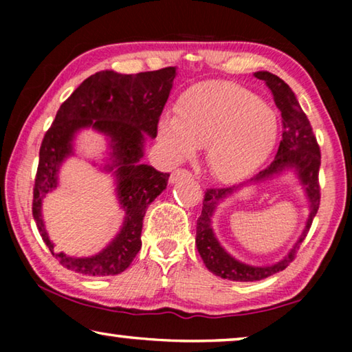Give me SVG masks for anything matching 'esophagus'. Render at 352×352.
Here are the masks:
<instances>
[{
    "label": "esophagus",
    "instance_id": "obj_1",
    "mask_svg": "<svg viewBox=\"0 0 352 352\" xmlns=\"http://www.w3.org/2000/svg\"><path fill=\"white\" fill-rule=\"evenodd\" d=\"M190 175V172H188L186 169H177V170H174L170 174V177H169V183L170 184H174V183H177L178 180H180V178H183V177H189Z\"/></svg>",
    "mask_w": 352,
    "mask_h": 352
}]
</instances>
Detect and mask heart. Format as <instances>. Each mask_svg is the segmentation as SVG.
I'll list each match as a JSON object with an SVG mask.
<instances>
[{
  "label": "heart",
  "mask_w": 352,
  "mask_h": 352,
  "mask_svg": "<svg viewBox=\"0 0 352 352\" xmlns=\"http://www.w3.org/2000/svg\"><path fill=\"white\" fill-rule=\"evenodd\" d=\"M281 118L275 107L231 82H205L188 88L175 116L160 119L158 138L170 162L194 158L206 147V162L220 182L253 175L276 146Z\"/></svg>",
  "instance_id": "1"
}]
</instances>
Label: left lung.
<instances>
[{
	"instance_id": "8db88e82",
	"label": "left lung",
	"mask_w": 352,
	"mask_h": 352,
	"mask_svg": "<svg viewBox=\"0 0 352 352\" xmlns=\"http://www.w3.org/2000/svg\"><path fill=\"white\" fill-rule=\"evenodd\" d=\"M254 77L259 80H264L265 85L272 91L275 104L279 111H281L284 132L275 160L264 170L256 174L247 184L272 180L273 177L283 174L285 170H292L296 175L298 182L301 183L302 190L306 194L309 216L305 230L301 231L294 247L290 248V252L281 261L272 265H248L226 252L212 230V214L216 211L217 205L223 199L228 197V195H233L243 184L233 188L208 189L205 192L204 206H201V216L197 220L195 245H197L199 253L208 270L216 276L241 283L261 281V279L269 278L278 272H283L294 261L298 248H300L301 242L307 236V231L311 228L312 220L320 206L318 170L321 155L306 113L302 111L301 105L298 104V99L295 93L292 91V88L283 79H279L278 76L269 73V71H258V73H254Z\"/></svg>"
}]
</instances>
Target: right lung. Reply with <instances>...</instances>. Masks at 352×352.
<instances>
[{
	"label": "right lung",
	"instance_id": "obj_1",
	"mask_svg": "<svg viewBox=\"0 0 352 352\" xmlns=\"http://www.w3.org/2000/svg\"><path fill=\"white\" fill-rule=\"evenodd\" d=\"M175 76V67L135 76L99 71L83 80L65 100L45 133L35 175L32 216L46 247L68 270L88 276L119 275L140 252L147 206L163 192L169 180V174L142 164L141 158L144 157L147 136H157L160 115ZM83 128L96 129L109 140L111 153L104 170L116 177L118 203L126 216L122 230L109 246L88 258H76L54 250L41 205L56 187L60 166L74 154V138Z\"/></svg>",
	"mask_w": 352,
	"mask_h": 352
}]
</instances>
